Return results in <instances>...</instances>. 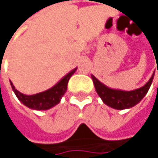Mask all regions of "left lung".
I'll list each match as a JSON object with an SVG mask.
<instances>
[{
    "instance_id": "left-lung-1",
    "label": "left lung",
    "mask_w": 158,
    "mask_h": 158,
    "mask_svg": "<svg viewBox=\"0 0 158 158\" xmlns=\"http://www.w3.org/2000/svg\"><path fill=\"white\" fill-rule=\"evenodd\" d=\"M154 75L155 72L153 73L152 77L143 87L131 91L113 89L108 88L105 84L100 82L95 76L91 75V78L93 79V83L98 96L106 106L117 110H123V109H129L133 107L142 100V98L146 96V94L148 93L152 84Z\"/></svg>"
}]
</instances>
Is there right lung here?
Instances as JSON below:
<instances>
[{
	"label": "right lung",
	"mask_w": 158,
	"mask_h": 158,
	"mask_svg": "<svg viewBox=\"0 0 158 158\" xmlns=\"http://www.w3.org/2000/svg\"><path fill=\"white\" fill-rule=\"evenodd\" d=\"M76 70H77V68L70 71L52 88H49L45 91L40 92V93L35 94V95L28 96V95H25V94L20 93L19 90H17L15 88L14 85L12 84L11 81H10V86H11L12 90L14 91L15 95L17 96L18 99L23 104L24 106H27L30 109H33V110H38V111L48 110L60 103V99L67 90L69 79L74 74V72Z\"/></svg>",
	"instance_id": "add662e5"
}]
</instances>
